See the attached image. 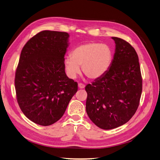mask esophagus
Wrapping results in <instances>:
<instances>
[{
	"mask_svg": "<svg viewBox=\"0 0 160 160\" xmlns=\"http://www.w3.org/2000/svg\"><path fill=\"white\" fill-rule=\"evenodd\" d=\"M78 88L80 89H83V88H85V85L82 83H79L78 84Z\"/></svg>",
	"mask_w": 160,
	"mask_h": 160,
	"instance_id": "34e87169",
	"label": "esophagus"
}]
</instances>
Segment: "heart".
<instances>
[{"label": "heart", "mask_w": 160, "mask_h": 160, "mask_svg": "<svg viewBox=\"0 0 160 160\" xmlns=\"http://www.w3.org/2000/svg\"><path fill=\"white\" fill-rule=\"evenodd\" d=\"M113 60V52L106 44L90 42L80 45L64 58V63L68 76L74 78L80 72L92 80L103 76L109 69Z\"/></svg>", "instance_id": "1"}]
</instances>
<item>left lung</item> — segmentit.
I'll return each instance as SVG.
<instances>
[{
  "instance_id": "8db88e82",
  "label": "left lung",
  "mask_w": 160,
  "mask_h": 160,
  "mask_svg": "<svg viewBox=\"0 0 160 160\" xmlns=\"http://www.w3.org/2000/svg\"><path fill=\"white\" fill-rule=\"evenodd\" d=\"M112 39L116 49L109 69L85 88L87 114L96 126L105 130L119 127L131 119L138 108L142 91L137 52L125 40Z\"/></svg>"
}]
</instances>
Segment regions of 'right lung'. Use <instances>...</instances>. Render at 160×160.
Segmentation results:
<instances>
[{
  "label": "right lung",
  "mask_w": 160,
  "mask_h": 160,
  "mask_svg": "<svg viewBox=\"0 0 160 160\" xmlns=\"http://www.w3.org/2000/svg\"><path fill=\"white\" fill-rule=\"evenodd\" d=\"M67 32L45 30L23 46L15 74L16 99L26 117L49 126L64 115L78 83L64 70Z\"/></svg>",
  "instance_id": "obj_1"
}]
</instances>
